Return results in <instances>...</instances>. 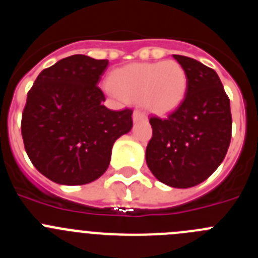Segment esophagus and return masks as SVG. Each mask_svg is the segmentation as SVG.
Listing matches in <instances>:
<instances>
[{"instance_id": "34e87169", "label": "esophagus", "mask_w": 258, "mask_h": 258, "mask_svg": "<svg viewBox=\"0 0 258 258\" xmlns=\"http://www.w3.org/2000/svg\"><path fill=\"white\" fill-rule=\"evenodd\" d=\"M133 120L134 121H142V120H147V116H146V113L142 112L141 109H134Z\"/></svg>"}]
</instances>
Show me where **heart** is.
<instances>
[{
  "mask_svg": "<svg viewBox=\"0 0 258 258\" xmlns=\"http://www.w3.org/2000/svg\"><path fill=\"white\" fill-rule=\"evenodd\" d=\"M107 92L117 99L142 102L152 112H172L183 102L187 75L178 61L133 63L113 72Z\"/></svg>",
  "mask_w": 258,
  "mask_h": 258,
  "instance_id": "b5f03b06",
  "label": "heart"
}]
</instances>
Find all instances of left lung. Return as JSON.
<instances>
[{"mask_svg":"<svg viewBox=\"0 0 258 258\" xmlns=\"http://www.w3.org/2000/svg\"><path fill=\"white\" fill-rule=\"evenodd\" d=\"M187 75V92L175 111L152 116L146 163L170 187L206 181L226 156L231 141L230 99L216 71L183 55H173Z\"/></svg>","mask_w":258,"mask_h":258,"instance_id":"obj_1","label":"left lung"}]
</instances>
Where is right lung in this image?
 I'll return each mask as SVG.
<instances>
[{"mask_svg":"<svg viewBox=\"0 0 258 258\" xmlns=\"http://www.w3.org/2000/svg\"><path fill=\"white\" fill-rule=\"evenodd\" d=\"M107 59H60L36 79L22 115L24 149L36 169L59 184H85L107 170L112 146L133 126L131 108L103 106L98 88Z\"/></svg>","mask_w":258,"mask_h":258,"instance_id":"obj_1","label":"right lung"}]
</instances>
